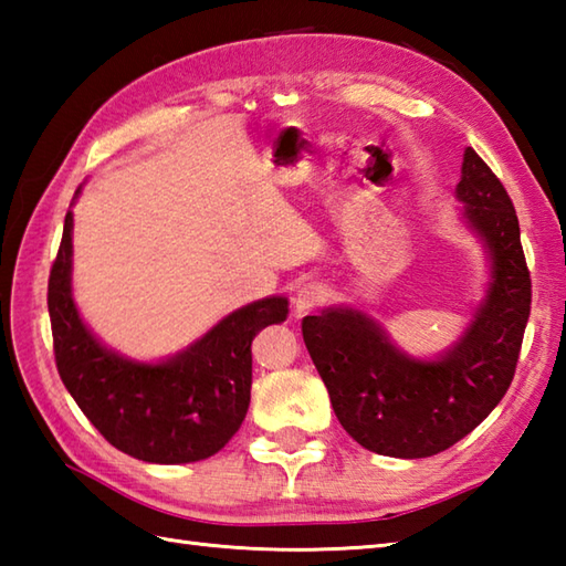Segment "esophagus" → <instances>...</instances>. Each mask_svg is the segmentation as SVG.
Here are the masks:
<instances>
[{"label":"esophagus","instance_id":"esophagus-1","mask_svg":"<svg viewBox=\"0 0 566 566\" xmlns=\"http://www.w3.org/2000/svg\"><path fill=\"white\" fill-rule=\"evenodd\" d=\"M328 302V290L318 282H311V284H304L302 290H298L296 298H294V306L298 314H306V311L316 308L321 304Z\"/></svg>","mask_w":566,"mask_h":566}]
</instances>
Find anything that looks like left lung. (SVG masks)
<instances>
[{"instance_id": "8db88e82", "label": "left lung", "mask_w": 566, "mask_h": 566, "mask_svg": "<svg viewBox=\"0 0 566 566\" xmlns=\"http://www.w3.org/2000/svg\"><path fill=\"white\" fill-rule=\"evenodd\" d=\"M457 199L491 260L486 298L464 335L438 359L408 357L355 308L302 321L304 343L340 426L363 448L418 460L452 448L509 391L531 316L521 226L501 179L467 148Z\"/></svg>"}]
</instances>
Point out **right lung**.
Masks as SVG:
<instances>
[{
	"instance_id": "add662e5",
	"label": "right lung",
	"mask_w": 566,
	"mask_h": 566,
	"mask_svg": "<svg viewBox=\"0 0 566 566\" xmlns=\"http://www.w3.org/2000/svg\"><path fill=\"white\" fill-rule=\"evenodd\" d=\"M75 195H80V187ZM72 211L48 280L57 375L90 423L136 460L199 462L231 440L250 403L252 338L286 321L290 302L268 296L228 314L165 363H134L104 347L72 302Z\"/></svg>"
}]
</instances>
